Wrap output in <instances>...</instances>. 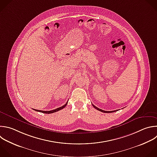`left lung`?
<instances>
[{
  "label": "left lung",
  "mask_w": 157,
  "mask_h": 157,
  "mask_svg": "<svg viewBox=\"0 0 157 157\" xmlns=\"http://www.w3.org/2000/svg\"><path fill=\"white\" fill-rule=\"evenodd\" d=\"M92 106H93L95 109H97V110L100 111V112H103V113H113V112H117V111L118 110H114V111H104V110H101V109H100L96 107L95 106H94V105H93V104H92Z\"/></svg>",
  "instance_id": "left-lung-1"
}]
</instances>
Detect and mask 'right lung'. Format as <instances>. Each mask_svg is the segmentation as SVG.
<instances>
[{
  "label": "right lung",
  "mask_w": 157,
  "mask_h": 157,
  "mask_svg": "<svg viewBox=\"0 0 157 157\" xmlns=\"http://www.w3.org/2000/svg\"><path fill=\"white\" fill-rule=\"evenodd\" d=\"M67 103H68V102H67L64 105H63L62 107H59V108H57V109H54V110H50V111H42V110H36V109H33L34 110H35V111H36V112H41V113H47V114H50V113H54V112H58V111H59V110H62V109H63V108H65L66 106H67Z\"/></svg>",
  "instance_id": "1"
}]
</instances>
